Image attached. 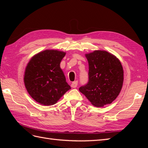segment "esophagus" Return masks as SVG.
<instances>
[{
	"mask_svg": "<svg viewBox=\"0 0 148 148\" xmlns=\"http://www.w3.org/2000/svg\"><path fill=\"white\" fill-rule=\"evenodd\" d=\"M77 84H78V82L77 81H74V82H72V84H71V86L72 88H76L77 86Z\"/></svg>",
	"mask_w": 148,
	"mask_h": 148,
	"instance_id": "obj_1",
	"label": "esophagus"
}]
</instances>
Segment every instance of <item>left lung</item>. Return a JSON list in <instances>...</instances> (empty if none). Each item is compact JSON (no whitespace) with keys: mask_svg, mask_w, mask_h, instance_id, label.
I'll return each instance as SVG.
<instances>
[{"mask_svg":"<svg viewBox=\"0 0 148 148\" xmlns=\"http://www.w3.org/2000/svg\"><path fill=\"white\" fill-rule=\"evenodd\" d=\"M88 62V81L79 90L93 106L111 103L119 95L123 82V70L119 60L106 51L86 54Z\"/></svg>","mask_w":148,"mask_h":148,"instance_id":"1","label":"left lung"}]
</instances>
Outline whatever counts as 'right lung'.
Returning a JSON list of instances; mask_svg holds the SVG:
<instances>
[{"mask_svg":"<svg viewBox=\"0 0 148 148\" xmlns=\"http://www.w3.org/2000/svg\"><path fill=\"white\" fill-rule=\"evenodd\" d=\"M65 55L63 51L45 50L33 56L27 64L25 85L30 95L40 104H55L71 88L60 67Z\"/></svg>","mask_w":148,"mask_h":148,"instance_id":"obj_1","label":"right lung"}]
</instances>
